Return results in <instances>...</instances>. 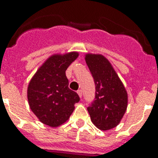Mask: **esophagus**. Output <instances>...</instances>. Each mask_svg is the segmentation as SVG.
<instances>
[{
    "mask_svg": "<svg viewBox=\"0 0 158 158\" xmlns=\"http://www.w3.org/2000/svg\"><path fill=\"white\" fill-rule=\"evenodd\" d=\"M77 93H78V94H79V98H82V96H83V93H82L81 89L78 90V91H77Z\"/></svg>",
    "mask_w": 158,
    "mask_h": 158,
    "instance_id": "esophagus-1",
    "label": "esophagus"
}]
</instances>
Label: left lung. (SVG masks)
Returning a JSON list of instances; mask_svg holds the SVG:
<instances>
[{"instance_id":"1","label":"left lung","mask_w":158,"mask_h":158,"mask_svg":"<svg viewBox=\"0 0 158 158\" xmlns=\"http://www.w3.org/2000/svg\"><path fill=\"white\" fill-rule=\"evenodd\" d=\"M85 60L96 87L95 98L87 109L92 122L99 130H110L120 123L126 110L127 93L106 57L87 54Z\"/></svg>"}]
</instances>
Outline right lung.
Masks as SVG:
<instances>
[{
  "mask_svg": "<svg viewBox=\"0 0 158 158\" xmlns=\"http://www.w3.org/2000/svg\"><path fill=\"white\" fill-rule=\"evenodd\" d=\"M78 56V52L52 56L29 82L28 100L31 110L41 122L51 127L65 122L79 101L77 93L69 89L65 75V70Z\"/></svg>",
  "mask_w": 158,
  "mask_h": 158,
  "instance_id": "1",
  "label": "right lung"
}]
</instances>
